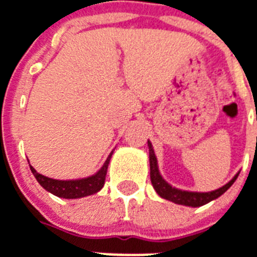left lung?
Masks as SVG:
<instances>
[{
  "instance_id": "1",
  "label": "left lung",
  "mask_w": 257,
  "mask_h": 257,
  "mask_svg": "<svg viewBox=\"0 0 257 257\" xmlns=\"http://www.w3.org/2000/svg\"><path fill=\"white\" fill-rule=\"evenodd\" d=\"M148 147H149V162H150V181L153 185L154 190L157 194L164 199L172 201L177 204H183V206H190V207H199L208 202L214 201L218 197H220L223 193H226L227 190L232 186V183L236 181L237 176L233 177L230 182L226 183L224 186L218 190L210 191V193H195V191H185V190H178L176 187H172L166 181L161 177L160 170H158L157 158L154 154L152 143L148 141Z\"/></svg>"
}]
</instances>
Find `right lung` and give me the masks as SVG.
I'll return each instance as SVG.
<instances>
[{
	"instance_id": "1",
	"label": "right lung",
	"mask_w": 257,
	"mask_h": 257,
	"mask_svg": "<svg viewBox=\"0 0 257 257\" xmlns=\"http://www.w3.org/2000/svg\"><path fill=\"white\" fill-rule=\"evenodd\" d=\"M113 153V152H112ZM112 153L108 156L107 161L104 162L99 172L91 177L81 179H70V181H59V179H53L49 177H45L39 174L33 166H30L31 173L34 174L37 181L42 187L47 190L49 193L54 194L59 198H66V199H76V198H83L87 195H92L103 189L104 182H105V176H107L108 164L110 161Z\"/></svg>"
}]
</instances>
